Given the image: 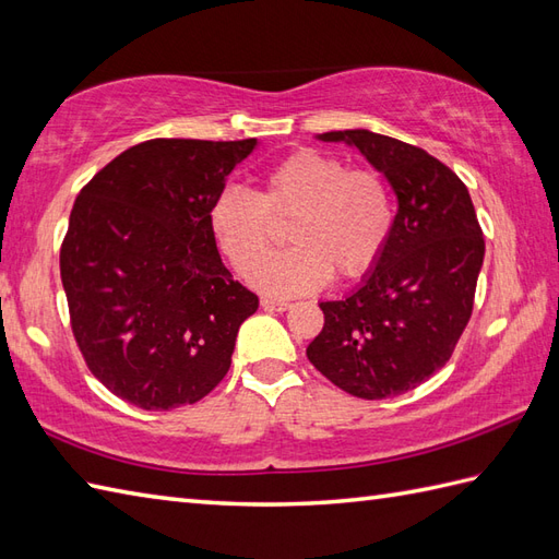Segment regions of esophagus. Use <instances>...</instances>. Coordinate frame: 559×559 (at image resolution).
Listing matches in <instances>:
<instances>
[{
    "label": "esophagus",
    "instance_id": "34e87169",
    "mask_svg": "<svg viewBox=\"0 0 559 559\" xmlns=\"http://www.w3.org/2000/svg\"><path fill=\"white\" fill-rule=\"evenodd\" d=\"M261 306H263L265 310H270V312H284V310L292 308V304H287V301H275V298H261Z\"/></svg>",
    "mask_w": 559,
    "mask_h": 559
}]
</instances>
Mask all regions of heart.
<instances>
[{"label":"heart","instance_id":"1","mask_svg":"<svg viewBox=\"0 0 559 559\" xmlns=\"http://www.w3.org/2000/svg\"><path fill=\"white\" fill-rule=\"evenodd\" d=\"M270 212L296 214L289 252L260 258L269 246ZM209 227L215 247L241 275L267 296L316 294L332 280H356L382 255L393 227V199L372 170H350L348 163L318 148H298L275 163L258 197L243 187H225L211 203Z\"/></svg>","mask_w":559,"mask_h":559}]
</instances>
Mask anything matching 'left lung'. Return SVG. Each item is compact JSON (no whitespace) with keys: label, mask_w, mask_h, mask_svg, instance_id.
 Wrapping results in <instances>:
<instances>
[{"label":"left lung","mask_w":559,"mask_h":559,"mask_svg":"<svg viewBox=\"0 0 559 559\" xmlns=\"http://www.w3.org/2000/svg\"><path fill=\"white\" fill-rule=\"evenodd\" d=\"M358 148L399 201L379 261L342 301H322L308 360L350 396L382 401L451 360L484 265V237L460 177L425 148L370 130L316 134Z\"/></svg>","instance_id":"left-lung-1"}]
</instances>
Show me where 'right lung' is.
I'll return each mask as SVG.
<instances>
[{
  "label": "right lung",
  "instance_id": "right-lung-1",
  "mask_svg": "<svg viewBox=\"0 0 559 559\" xmlns=\"http://www.w3.org/2000/svg\"><path fill=\"white\" fill-rule=\"evenodd\" d=\"M258 140H148L78 194L61 247L75 342L99 382L142 411L192 405L223 382L258 296L209 227L225 177Z\"/></svg>",
  "mask_w": 559,
  "mask_h": 559
}]
</instances>
